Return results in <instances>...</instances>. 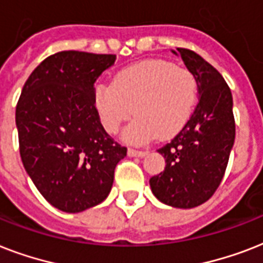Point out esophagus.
<instances>
[{"instance_id": "34e87169", "label": "esophagus", "mask_w": 263, "mask_h": 263, "mask_svg": "<svg viewBox=\"0 0 263 263\" xmlns=\"http://www.w3.org/2000/svg\"><path fill=\"white\" fill-rule=\"evenodd\" d=\"M147 154V152L143 150H135V148H128V156L129 157H144Z\"/></svg>"}]
</instances>
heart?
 <instances>
[{
  "label": "heart",
  "instance_id": "1",
  "mask_svg": "<svg viewBox=\"0 0 263 263\" xmlns=\"http://www.w3.org/2000/svg\"><path fill=\"white\" fill-rule=\"evenodd\" d=\"M196 79L190 69L164 60H146L125 68L113 84H101L95 103L103 128L117 134L135 113L123 134L125 142L147 143L171 139L185 125L196 99Z\"/></svg>",
  "mask_w": 263,
  "mask_h": 263
}]
</instances>
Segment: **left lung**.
<instances>
[{
    "instance_id": "1",
    "label": "left lung",
    "mask_w": 263,
    "mask_h": 263,
    "mask_svg": "<svg viewBox=\"0 0 263 263\" xmlns=\"http://www.w3.org/2000/svg\"><path fill=\"white\" fill-rule=\"evenodd\" d=\"M177 51L195 76L199 101L179 134L158 148L166 165L150 187L162 203L191 209L210 199L221 184L236 129L232 92L220 72L195 51Z\"/></svg>"
}]
</instances>
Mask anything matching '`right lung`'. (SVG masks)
<instances>
[{
    "instance_id": "1",
    "label": "right lung",
    "mask_w": 263,
    "mask_h": 263,
    "mask_svg": "<svg viewBox=\"0 0 263 263\" xmlns=\"http://www.w3.org/2000/svg\"><path fill=\"white\" fill-rule=\"evenodd\" d=\"M115 54L65 50L49 55L24 83L16 106L18 148L26 172L59 210L79 213L111 190L127 156L101 124L94 83Z\"/></svg>"
}]
</instances>
